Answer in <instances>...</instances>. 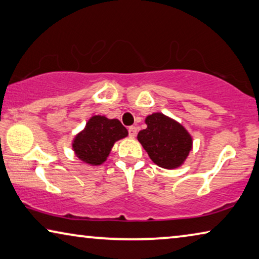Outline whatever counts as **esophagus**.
Listing matches in <instances>:
<instances>
[{"instance_id": "1", "label": "esophagus", "mask_w": 259, "mask_h": 259, "mask_svg": "<svg viewBox=\"0 0 259 259\" xmlns=\"http://www.w3.org/2000/svg\"><path fill=\"white\" fill-rule=\"evenodd\" d=\"M137 132H138V131H137V127H135V126H130L128 127V134H130L131 138H134L135 135H137Z\"/></svg>"}]
</instances>
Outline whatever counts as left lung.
Masks as SVG:
<instances>
[{"mask_svg":"<svg viewBox=\"0 0 259 259\" xmlns=\"http://www.w3.org/2000/svg\"><path fill=\"white\" fill-rule=\"evenodd\" d=\"M147 128L138 134V140L152 161L164 169L183 164L192 148V138L184 127L162 113L146 118Z\"/></svg>","mask_w":259,"mask_h":259,"instance_id":"1","label":"left lung"}]
</instances>
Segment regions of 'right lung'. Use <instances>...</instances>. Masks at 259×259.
<instances>
[{
    "instance_id": "obj_1",
    "label": "right lung",
    "mask_w": 259,
    "mask_h": 259,
    "mask_svg": "<svg viewBox=\"0 0 259 259\" xmlns=\"http://www.w3.org/2000/svg\"><path fill=\"white\" fill-rule=\"evenodd\" d=\"M127 130L118 119L94 116L75 138L73 148L79 160L99 165L106 160L113 143L127 137Z\"/></svg>"
}]
</instances>
